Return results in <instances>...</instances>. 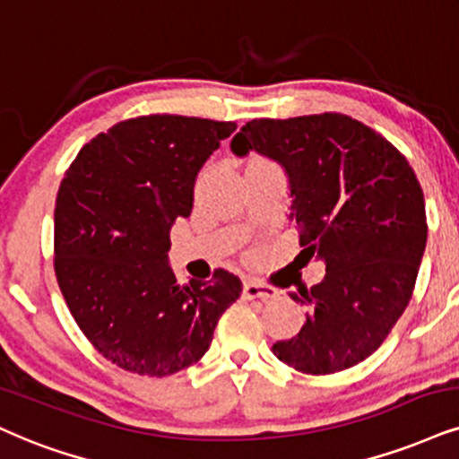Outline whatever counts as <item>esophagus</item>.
<instances>
[{
	"instance_id": "esophagus-1",
	"label": "esophagus",
	"mask_w": 459,
	"mask_h": 459,
	"mask_svg": "<svg viewBox=\"0 0 459 459\" xmlns=\"http://www.w3.org/2000/svg\"><path fill=\"white\" fill-rule=\"evenodd\" d=\"M242 298L245 299H273L276 298V290L270 285H264V282L247 279L245 285H242Z\"/></svg>"
}]
</instances>
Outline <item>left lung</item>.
I'll return each mask as SVG.
<instances>
[{
  "instance_id": "1",
  "label": "left lung",
  "mask_w": 459,
  "mask_h": 459,
  "mask_svg": "<svg viewBox=\"0 0 459 459\" xmlns=\"http://www.w3.org/2000/svg\"><path fill=\"white\" fill-rule=\"evenodd\" d=\"M231 151L270 157L290 178L291 219L324 281L290 293L307 321L273 353L307 375H332L372 355L412 296L426 251V202L406 157L338 112L253 118Z\"/></svg>"
}]
</instances>
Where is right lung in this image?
<instances>
[{"instance_id": "add662e5", "label": "right lung", "mask_w": 459, "mask_h": 459, "mask_svg": "<svg viewBox=\"0 0 459 459\" xmlns=\"http://www.w3.org/2000/svg\"><path fill=\"white\" fill-rule=\"evenodd\" d=\"M236 123L149 115L95 135L61 180L55 274L89 342L123 370L168 377L195 364L240 298L228 270L180 285L169 230L194 208L204 163Z\"/></svg>"}]
</instances>
